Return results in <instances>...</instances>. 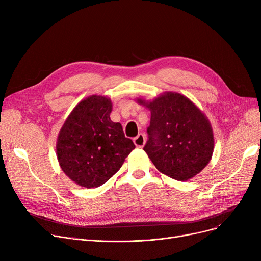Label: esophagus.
Masks as SVG:
<instances>
[{"mask_svg":"<svg viewBox=\"0 0 261 261\" xmlns=\"http://www.w3.org/2000/svg\"><path fill=\"white\" fill-rule=\"evenodd\" d=\"M133 142H134V144H135L136 147L142 148V147L145 145V142H146L144 134H139V135L136 136V138L133 140Z\"/></svg>","mask_w":261,"mask_h":261,"instance_id":"esophagus-1","label":"esophagus"}]
</instances>
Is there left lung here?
Listing matches in <instances>:
<instances>
[{
	"label": "left lung",
	"instance_id": "obj_1",
	"mask_svg": "<svg viewBox=\"0 0 261 261\" xmlns=\"http://www.w3.org/2000/svg\"><path fill=\"white\" fill-rule=\"evenodd\" d=\"M139 102L151 111L144 151L161 172L186 181L207 165L214 134L210 121L193 102L177 93Z\"/></svg>",
	"mask_w": 261,
	"mask_h": 261
}]
</instances>
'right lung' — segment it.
Here are the masks:
<instances>
[{"instance_id": "right-lung-1", "label": "right lung", "mask_w": 261, "mask_h": 261, "mask_svg": "<svg viewBox=\"0 0 261 261\" xmlns=\"http://www.w3.org/2000/svg\"><path fill=\"white\" fill-rule=\"evenodd\" d=\"M111 111V100L91 96L75 107L60 130L59 164L80 186L92 188L105 184L135 148L120 123L110 119Z\"/></svg>"}]
</instances>
